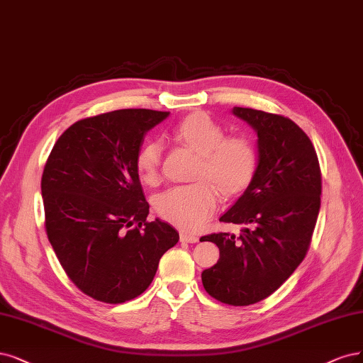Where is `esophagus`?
Instances as JSON below:
<instances>
[{
  "mask_svg": "<svg viewBox=\"0 0 363 363\" xmlns=\"http://www.w3.org/2000/svg\"><path fill=\"white\" fill-rule=\"evenodd\" d=\"M180 240L184 242V243H196L198 242V235L189 234V233H186V231H182L180 233Z\"/></svg>",
  "mask_w": 363,
  "mask_h": 363,
  "instance_id": "34e87169",
  "label": "esophagus"
}]
</instances>
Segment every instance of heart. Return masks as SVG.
<instances>
[{"label":"heart","instance_id":"1","mask_svg":"<svg viewBox=\"0 0 363 363\" xmlns=\"http://www.w3.org/2000/svg\"><path fill=\"white\" fill-rule=\"evenodd\" d=\"M176 133L199 153L195 177L201 180L162 192L156 198V210L162 218L182 228L196 230L215 213L219 204L217 185L225 195H233L252 179L257 150L245 136H225L220 124L206 114L186 117L177 124ZM160 159L162 144L157 140L141 145L135 167L143 183H157Z\"/></svg>","mask_w":363,"mask_h":363}]
</instances>
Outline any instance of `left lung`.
Here are the masks:
<instances>
[{
  "label": "left lung",
  "instance_id": "left-lung-1",
  "mask_svg": "<svg viewBox=\"0 0 363 363\" xmlns=\"http://www.w3.org/2000/svg\"><path fill=\"white\" fill-rule=\"evenodd\" d=\"M257 133V167L239 199L219 218L242 225L239 237H201L219 247V259L201 273L216 301L247 306L269 297L303 261L314 233L321 172L308 135L290 118L252 108H233Z\"/></svg>",
  "mask_w": 363,
  "mask_h": 363
}]
</instances>
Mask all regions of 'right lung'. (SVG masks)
<instances>
[{
  "instance_id": "add662e5",
  "label": "right lung",
  "mask_w": 363,
  "mask_h": 363,
  "mask_svg": "<svg viewBox=\"0 0 363 363\" xmlns=\"http://www.w3.org/2000/svg\"><path fill=\"white\" fill-rule=\"evenodd\" d=\"M169 112L120 109L79 120L55 143L42 176L45 225L60 264L96 301L123 303L152 284L179 242L169 223L147 222L135 159Z\"/></svg>"
}]
</instances>
